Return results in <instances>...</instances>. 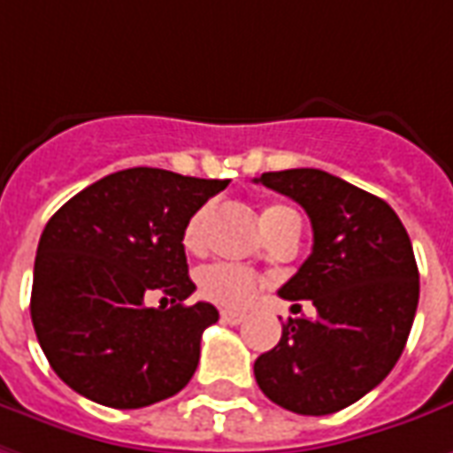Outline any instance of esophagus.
Returning a JSON list of instances; mask_svg holds the SVG:
<instances>
[{"label":"esophagus","instance_id":"esophagus-1","mask_svg":"<svg viewBox=\"0 0 453 453\" xmlns=\"http://www.w3.org/2000/svg\"><path fill=\"white\" fill-rule=\"evenodd\" d=\"M220 319L227 322V325H240L245 319V312H238V310H223L220 312Z\"/></svg>","mask_w":453,"mask_h":453}]
</instances>
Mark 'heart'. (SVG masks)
Here are the masks:
<instances>
[{
  "label": "heart",
  "mask_w": 453,
  "mask_h": 453,
  "mask_svg": "<svg viewBox=\"0 0 453 453\" xmlns=\"http://www.w3.org/2000/svg\"><path fill=\"white\" fill-rule=\"evenodd\" d=\"M292 213L295 211L285 208V205H270L263 213V226L273 227L280 218ZM211 215H213V203H205L188 218L186 227H183V245L188 250H203ZM198 290H201L205 300L227 304V307H245V304L252 303V297L257 292V278L245 267L230 265V263H215V265L203 267L198 273Z\"/></svg>",
  "instance_id": "b5f03b06"
}]
</instances>
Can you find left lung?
<instances>
[{
  "instance_id": "1",
  "label": "left lung",
  "mask_w": 453,
  "mask_h": 453,
  "mask_svg": "<svg viewBox=\"0 0 453 453\" xmlns=\"http://www.w3.org/2000/svg\"><path fill=\"white\" fill-rule=\"evenodd\" d=\"M255 183L310 215L312 252L280 297L317 310L312 319H288L280 342L255 359V380L282 409L334 414L372 392L404 352L419 303L411 240L387 203L337 175L290 168Z\"/></svg>"
}]
</instances>
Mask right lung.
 <instances>
[{"label": "right lung", "mask_w": 453, "mask_h": 453, "mask_svg": "<svg viewBox=\"0 0 453 453\" xmlns=\"http://www.w3.org/2000/svg\"><path fill=\"white\" fill-rule=\"evenodd\" d=\"M227 180L126 168L76 193L46 223L32 285V322L58 380L111 409L178 395L196 374L211 303L183 304V227ZM161 291L172 307L146 308Z\"/></svg>", "instance_id": "add662e5"}]
</instances>
